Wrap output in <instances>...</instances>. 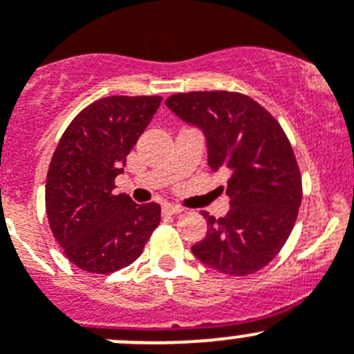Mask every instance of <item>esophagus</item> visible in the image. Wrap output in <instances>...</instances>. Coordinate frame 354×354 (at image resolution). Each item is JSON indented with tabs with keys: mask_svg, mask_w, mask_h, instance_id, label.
Segmentation results:
<instances>
[{
	"mask_svg": "<svg viewBox=\"0 0 354 354\" xmlns=\"http://www.w3.org/2000/svg\"><path fill=\"white\" fill-rule=\"evenodd\" d=\"M183 211V207L180 206H173V204H166V206H162V213L164 214H178Z\"/></svg>",
	"mask_w": 354,
	"mask_h": 354,
	"instance_id": "obj_1",
	"label": "esophagus"
}]
</instances>
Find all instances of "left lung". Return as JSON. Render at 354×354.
Wrapping results in <instances>:
<instances>
[{
    "label": "left lung",
    "mask_w": 354,
    "mask_h": 354,
    "mask_svg": "<svg viewBox=\"0 0 354 354\" xmlns=\"http://www.w3.org/2000/svg\"><path fill=\"white\" fill-rule=\"evenodd\" d=\"M174 115L203 129L207 164L229 174L218 187L230 199L223 218L209 216L192 253L218 272L248 276L281 252L302 203L299 164L279 122L250 95L229 91L173 94Z\"/></svg>",
    "instance_id": "left-lung-1"
}]
</instances>
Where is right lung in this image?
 <instances>
[{"instance_id":"add662e5","label":"right lung","mask_w":354,"mask_h":354,"mask_svg":"<svg viewBox=\"0 0 354 354\" xmlns=\"http://www.w3.org/2000/svg\"><path fill=\"white\" fill-rule=\"evenodd\" d=\"M160 95H110L82 110L62 134L47 173L45 207L66 259L110 274L143 253L160 222L157 203L115 196V178L160 106Z\"/></svg>"}]
</instances>
